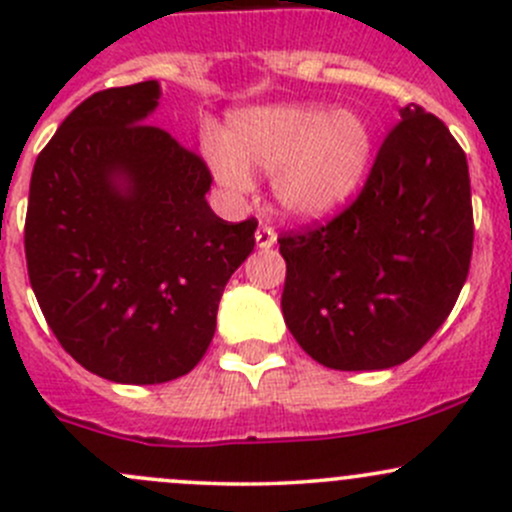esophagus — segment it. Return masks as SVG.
Returning <instances> with one entry per match:
<instances>
[{
  "mask_svg": "<svg viewBox=\"0 0 512 512\" xmlns=\"http://www.w3.org/2000/svg\"><path fill=\"white\" fill-rule=\"evenodd\" d=\"M255 242L260 250H270V247L277 245V232L270 225H260L255 232Z\"/></svg>",
  "mask_w": 512,
  "mask_h": 512,
  "instance_id": "obj_1",
  "label": "esophagus"
}]
</instances>
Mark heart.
<instances>
[{"label": "heart", "instance_id": "heart-1", "mask_svg": "<svg viewBox=\"0 0 512 512\" xmlns=\"http://www.w3.org/2000/svg\"><path fill=\"white\" fill-rule=\"evenodd\" d=\"M203 153L230 193L252 188V170H272V193L289 218L317 223L337 215L366 178L374 128L356 108L275 103L235 113L227 138L208 131Z\"/></svg>", "mask_w": 512, "mask_h": 512}]
</instances>
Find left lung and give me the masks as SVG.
Returning a JSON list of instances; mask_svg holds the SVG:
<instances>
[{"instance_id":"8db88e82","label":"left lung","mask_w":512,"mask_h":512,"mask_svg":"<svg viewBox=\"0 0 512 512\" xmlns=\"http://www.w3.org/2000/svg\"><path fill=\"white\" fill-rule=\"evenodd\" d=\"M282 314L314 361L391 369L446 322L468 277V160L416 103L386 136L359 198L332 223L280 237Z\"/></svg>"}]
</instances>
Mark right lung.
I'll return each instance as SVG.
<instances>
[{
  "label": "right lung",
  "instance_id": "obj_1",
  "mask_svg": "<svg viewBox=\"0 0 512 512\" xmlns=\"http://www.w3.org/2000/svg\"><path fill=\"white\" fill-rule=\"evenodd\" d=\"M160 84L106 89L66 116L29 185V282L84 369L116 384H163L195 369L215 334L255 220L210 210V170L148 126Z\"/></svg>",
  "mask_w": 512,
  "mask_h": 512
}]
</instances>
